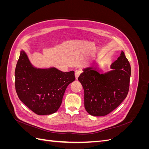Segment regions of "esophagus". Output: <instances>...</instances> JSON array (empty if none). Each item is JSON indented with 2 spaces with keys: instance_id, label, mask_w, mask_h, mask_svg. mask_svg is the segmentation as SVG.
<instances>
[{
  "instance_id": "1",
  "label": "esophagus",
  "mask_w": 149,
  "mask_h": 149,
  "mask_svg": "<svg viewBox=\"0 0 149 149\" xmlns=\"http://www.w3.org/2000/svg\"><path fill=\"white\" fill-rule=\"evenodd\" d=\"M81 73V71H79V70H76L75 71V77H76V79H78L79 76L80 75Z\"/></svg>"
}]
</instances>
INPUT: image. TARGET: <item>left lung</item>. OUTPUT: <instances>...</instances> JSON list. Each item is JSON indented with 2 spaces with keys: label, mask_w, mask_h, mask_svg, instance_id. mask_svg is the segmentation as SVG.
<instances>
[{
  "label": "left lung",
  "mask_w": 149,
  "mask_h": 149,
  "mask_svg": "<svg viewBox=\"0 0 149 149\" xmlns=\"http://www.w3.org/2000/svg\"><path fill=\"white\" fill-rule=\"evenodd\" d=\"M112 70L99 73L96 66L87 67L78 78L84 91V107L94 116H104L114 110L129 92L131 68L123 51L111 64Z\"/></svg>",
  "instance_id": "left-lung-1"
}]
</instances>
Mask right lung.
<instances>
[{
  "label": "right lung",
  "mask_w": 149,
  "mask_h": 149,
  "mask_svg": "<svg viewBox=\"0 0 149 149\" xmlns=\"http://www.w3.org/2000/svg\"><path fill=\"white\" fill-rule=\"evenodd\" d=\"M15 90L20 100L38 115H49L59 109L65 90L75 80L74 72L55 67L37 68L22 49L15 71Z\"/></svg>",
  "instance_id": "obj_1"
}]
</instances>
